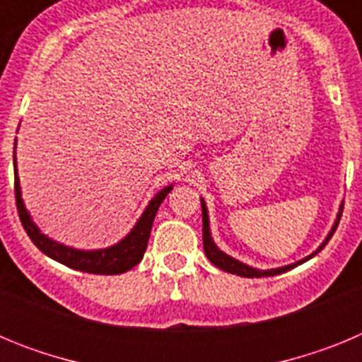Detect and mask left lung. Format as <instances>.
I'll use <instances>...</instances> for the list:
<instances>
[{
	"label": "left lung",
	"mask_w": 362,
	"mask_h": 362,
	"mask_svg": "<svg viewBox=\"0 0 362 362\" xmlns=\"http://www.w3.org/2000/svg\"><path fill=\"white\" fill-rule=\"evenodd\" d=\"M201 210H203V246H204V254H206V257L210 259V263L216 264L217 268L228 272V274H238V276H241V277H270V276H277V274H283V272L292 270V268L297 267V264L305 263V261L312 259L313 255H317L319 252H321L322 248H325L326 243L330 241L332 235H334V232H335V230H337V225H339V221H341V216H343V204H341V210H339L337 219H335V223H334V226H332L330 233L326 235V239H325V241H322V245L319 246L317 250L313 252V254H310L308 257L300 259V261H297V263H293V264H288V267L272 268V270H257V268H252V267H248V264L241 263V261H238V259L230 257V255H226L225 252H221L219 248H217L216 243L212 241V233H210V223H209V210H206V204H204L203 199H201Z\"/></svg>",
	"instance_id": "1"
}]
</instances>
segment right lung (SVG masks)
Segmentation results:
<instances>
[{
  "label": "right lung",
  "mask_w": 362,
  "mask_h": 362,
  "mask_svg": "<svg viewBox=\"0 0 362 362\" xmlns=\"http://www.w3.org/2000/svg\"><path fill=\"white\" fill-rule=\"evenodd\" d=\"M172 185L165 187L159 190L145 212L141 214L139 221L136 223L130 233L124 239H121L117 245L108 246L103 250H76L70 246L59 245V243L49 239L45 233L40 232L34 221L28 216L27 209H25L23 199H21V188H19V177H18V168H16V152H14V192H16V206H18L19 219L23 225L25 232L28 233V238L32 243L40 248L43 254L49 257L56 259L57 263L65 264V267L74 268V270L86 272V274H99V276H116V274H123L127 270H132L139 261L143 259V254L148 245L150 230H152L153 217L158 214L159 204L163 203L168 192L172 190Z\"/></svg>",
  "instance_id": "add662e5"
}]
</instances>
